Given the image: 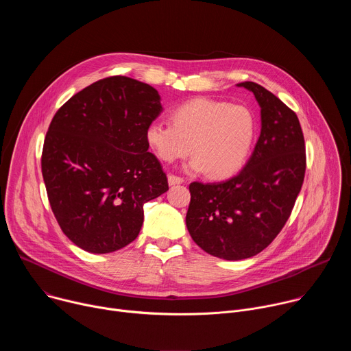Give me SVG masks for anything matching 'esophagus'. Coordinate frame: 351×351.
<instances>
[{"label": "esophagus", "mask_w": 351, "mask_h": 351, "mask_svg": "<svg viewBox=\"0 0 351 351\" xmlns=\"http://www.w3.org/2000/svg\"><path fill=\"white\" fill-rule=\"evenodd\" d=\"M168 183L169 186H175V184H180L183 183V179L180 176H175V175H169L168 176Z\"/></svg>", "instance_id": "obj_1"}]
</instances>
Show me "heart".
<instances>
[{
	"label": "heart",
	"instance_id": "obj_1",
	"mask_svg": "<svg viewBox=\"0 0 351 351\" xmlns=\"http://www.w3.org/2000/svg\"><path fill=\"white\" fill-rule=\"evenodd\" d=\"M171 123L153 122L145 129V141L164 162L186 157L190 172H207L228 178L245 162L256 137V118L244 106L198 97L176 107Z\"/></svg>",
	"mask_w": 351,
	"mask_h": 351
}]
</instances>
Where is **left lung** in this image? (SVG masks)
<instances>
[{
    "instance_id": "8db88e82",
    "label": "left lung",
    "mask_w": 351,
    "mask_h": 351,
    "mask_svg": "<svg viewBox=\"0 0 351 351\" xmlns=\"http://www.w3.org/2000/svg\"><path fill=\"white\" fill-rule=\"evenodd\" d=\"M252 91L261 108V133L244 168L218 183L193 182L187 230L206 253L237 261L267 248L289 219L306 173V145L297 115L265 87Z\"/></svg>"
}]
</instances>
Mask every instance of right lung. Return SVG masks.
<instances>
[{
  "label": "right lung",
  "instance_id": "1",
  "mask_svg": "<svg viewBox=\"0 0 351 351\" xmlns=\"http://www.w3.org/2000/svg\"><path fill=\"white\" fill-rule=\"evenodd\" d=\"M161 112L153 86L112 76L75 94L49 123L41 156L49 206L84 252L107 254L132 243L143 204L168 190L145 141L147 126Z\"/></svg>",
  "mask_w": 351,
  "mask_h": 351
}]
</instances>
